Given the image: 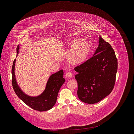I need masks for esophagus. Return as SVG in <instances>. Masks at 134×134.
Instances as JSON below:
<instances>
[{"label": "esophagus", "instance_id": "obj_1", "mask_svg": "<svg viewBox=\"0 0 134 134\" xmlns=\"http://www.w3.org/2000/svg\"><path fill=\"white\" fill-rule=\"evenodd\" d=\"M66 76L68 78H71L73 77V74L71 72H68L66 74Z\"/></svg>", "mask_w": 134, "mask_h": 134}]
</instances>
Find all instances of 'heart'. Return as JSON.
<instances>
[{
  "instance_id": "heart-1",
  "label": "heart",
  "mask_w": 134,
  "mask_h": 134,
  "mask_svg": "<svg viewBox=\"0 0 134 134\" xmlns=\"http://www.w3.org/2000/svg\"><path fill=\"white\" fill-rule=\"evenodd\" d=\"M66 60L69 63L78 65L84 63L88 59L90 53V47L87 41L84 39L75 38L68 44Z\"/></svg>"
}]
</instances>
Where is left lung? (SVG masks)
Returning a JSON list of instances; mask_svg holds the SVG:
<instances>
[{"mask_svg": "<svg viewBox=\"0 0 134 134\" xmlns=\"http://www.w3.org/2000/svg\"><path fill=\"white\" fill-rule=\"evenodd\" d=\"M78 83L77 96L86 103L93 104L113 91L118 70V60L110 44L99 37L94 55L74 69Z\"/></svg>", "mask_w": 134, "mask_h": 134, "instance_id": "obj_1", "label": "left lung"}]
</instances>
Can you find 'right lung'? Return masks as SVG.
<instances>
[{
  "label": "right lung",
  "instance_id": "1",
  "mask_svg": "<svg viewBox=\"0 0 134 134\" xmlns=\"http://www.w3.org/2000/svg\"><path fill=\"white\" fill-rule=\"evenodd\" d=\"M19 45L16 48L17 56L19 54ZM14 60L12 68V83L16 94L27 105L35 110L45 111L52 109L56 103L59 91L65 80L63 77V71L61 70L51 75L43 93L37 96H30L24 93L19 88L15 75V64Z\"/></svg>",
  "mask_w": 134,
  "mask_h": 134
}]
</instances>
